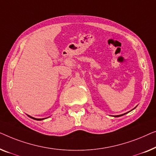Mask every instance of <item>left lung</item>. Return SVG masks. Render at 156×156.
Segmentation results:
<instances>
[{
    "label": "left lung",
    "mask_w": 156,
    "mask_h": 156,
    "mask_svg": "<svg viewBox=\"0 0 156 156\" xmlns=\"http://www.w3.org/2000/svg\"><path fill=\"white\" fill-rule=\"evenodd\" d=\"M125 115V114H123V115H116V116H115V117H121V116H122V115Z\"/></svg>",
    "instance_id": "obj_1"
}]
</instances>
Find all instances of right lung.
Here are the masks:
<instances>
[{
    "mask_svg": "<svg viewBox=\"0 0 156 156\" xmlns=\"http://www.w3.org/2000/svg\"><path fill=\"white\" fill-rule=\"evenodd\" d=\"M29 116V115H28ZM29 117H30V118H32V119H35V120H38V121H41V120H43V119H44L45 118H43V119H37V118H34V117H31V116H29Z\"/></svg>",
    "mask_w": 156,
    "mask_h": 156,
    "instance_id": "obj_1",
    "label": "right lung"
}]
</instances>
